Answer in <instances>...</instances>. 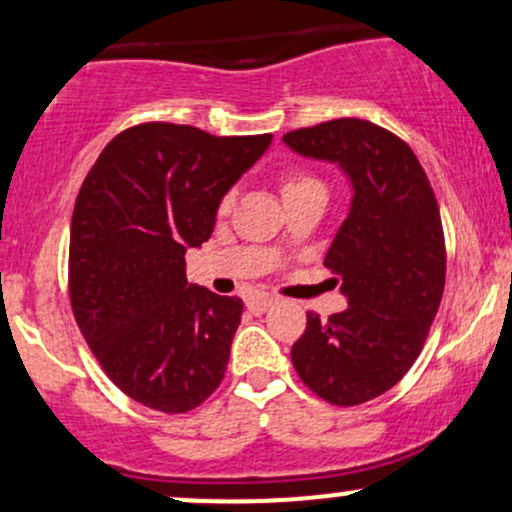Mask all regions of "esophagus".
Instances as JSON below:
<instances>
[{"mask_svg":"<svg viewBox=\"0 0 512 512\" xmlns=\"http://www.w3.org/2000/svg\"><path fill=\"white\" fill-rule=\"evenodd\" d=\"M274 299L272 296H252L250 301H247V311L250 313H265L269 306H272Z\"/></svg>","mask_w":512,"mask_h":512,"instance_id":"esophagus-1","label":"esophagus"}]
</instances>
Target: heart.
<instances>
[{
  "mask_svg": "<svg viewBox=\"0 0 512 512\" xmlns=\"http://www.w3.org/2000/svg\"><path fill=\"white\" fill-rule=\"evenodd\" d=\"M279 189H282L284 204H291V201L299 199L303 194L325 192L323 182L311 172H286ZM230 206H233V192H226L221 196V201H218V213H228Z\"/></svg>",
  "mask_w": 512,
  "mask_h": 512,
  "instance_id": "obj_1",
  "label": "heart"
}]
</instances>
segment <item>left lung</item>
Segmentation results:
<instances>
[{"mask_svg": "<svg viewBox=\"0 0 512 512\" xmlns=\"http://www.w3.org/2000/svg\"><path fill=\"white\" fill-rule=\"evenodd\" d=\"M284 143L340 165L355 189L325 255L350 306L328 320L308 313L291 362L323 401L359 406L406 376L437 316L447 272L440 206L411 145L372 121H325Z\"/></svg>", "mask_w": 512, "mask_h": 512, "instance_id": "1", "label": "left lung"}]
</instances>
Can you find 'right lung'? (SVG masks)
<instances>
[{"label": "right lung", "instance_id": "obj_1", "mask_svg": "<svg viewBox=\"0 0 512 512\" xmlns=\"http://www.w3.org/2000/svg\"><path fill=\"white\" fill-rule=\"evenodd\" d=\"M272 143L150 121L111 140L84 177L70 226V303L101 369L160 413L201 406L226 374L238 296L187 282L221 196Z\"/></svg>", "mask_w": 512, "mask_h": 512}]
</instances>
